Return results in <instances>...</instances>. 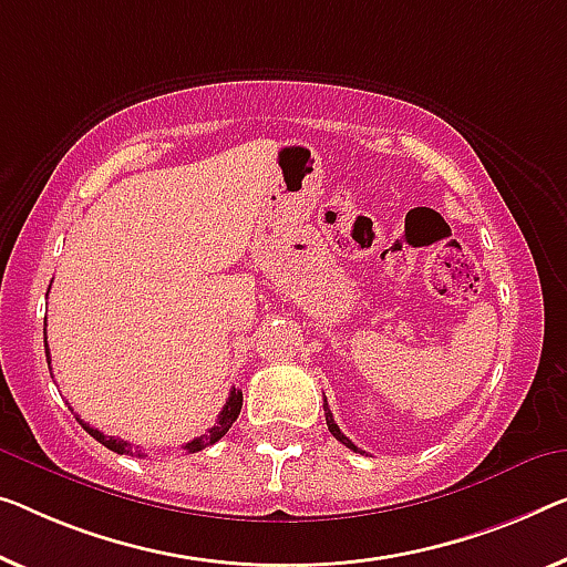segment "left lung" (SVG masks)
Masks as SVG:
<instances>
[{"mask_svg":"<svg viewBox=\"0 0 567 567\" xmlns=\"http://www.w3.org/2000/svg\"><path fill=\"white\" fill-rule=\"evenodd\" d=\"M323 410H326V425H328V430H331V435L336 437V441H341L346 447H351V451H357V453H361V447H357V445H353L351 441H349V437H346L343 433H341V427H338L336 425V420H333V412L331 410H328V402L323 400Z\"/></svg>","mask_w":567,"mask_h":567,"instance_id":"8db88e82","label":"left lung"}]
</instances>
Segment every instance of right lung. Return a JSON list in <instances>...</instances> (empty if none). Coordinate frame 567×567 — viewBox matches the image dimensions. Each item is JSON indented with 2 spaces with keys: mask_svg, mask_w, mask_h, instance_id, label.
Here are the masks:
<instances>
[{
  "mask_svg": "<svg viewBox=\"0 0 567 567\" xmlns=\"http://www.w3.org/2000/svg\"><path fill=\"white\" fill-rule=\"evenodd\" d=\"M45 357H48V364H50L48 341H45ZM239 412H241V392L236 390V386H234L231 394H229V400H226V404H224L221 415H218V420H216V425L210 427L208 433H203V435H198V437H193L190 443H185V445H183V451H185V453H198V451H203V447H208V445H214L216 441H221V437H224L226 433H229V427L234 425V420L239 417ZM75 420L81 422L83 430H86L89 435H94L101 445H106L109 451H114V453H122V455H134V458H145V453H142L140 447H132L130 443L122 441V437L104 435V433H101V430L91 427L89 422H83L81 417H75Z\"/></svg>",
  "mask_w": 567,
  "mask_h": 567,
  "instance_id": "add662e5",
  "label": "right lung"
}]
</instances>
